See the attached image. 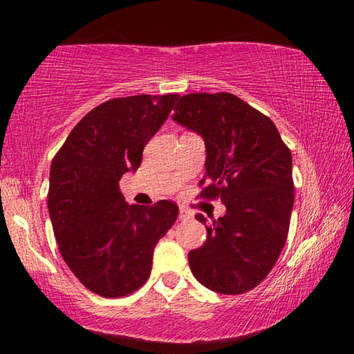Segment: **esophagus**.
I'll use <instances>...</instances> for the list:
<instances>
[{"label":"esophagus","instance_id":"esophagus-1","mask_svg":"<svg viewBox=\"0 0 354 354\" xmlns=\"http://www.w3.org/2000/svg\"><path fill=\"white\" fill-rule=\"evenodd\" d=\"M192 217H193V214L187 209V207H180V209H178V219H180V221H183V222L190 221Z\"/></svg>","mask_w":354,"mask_h":354}]
</instances>
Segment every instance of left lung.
I'll list each match as a JSON object with an SVG mask.
<instances>
[{
    "mask_svg": "<svg viewBox=\"0 0 354 354\" xmlns=\"http://www.w3.org/2000/svg\"><path fill=\"white\" fill-rule=\"evenodd\" d=\"M172 119L201 135L207 183L225 214L206 225L203 246L188 253L195 279L222 295L250 292L266 279L287 241L293 209L292 153L268 115L232 93H190Z\"/></svg>",
    "mask_w": 354,
    "mask_h": 354,
    "instance_id": "left-lung-1",
    "label": "left lung"
}]
</instances>
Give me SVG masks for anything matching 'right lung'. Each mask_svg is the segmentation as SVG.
<instances>
[{"label": "right lung", "mask_w": 354, "mask_h": 354, "mask_svg": "<svg viewBox=\"0 0 354 354\" xmlns=\"http://www.w3.org/2000/svg\"><path fill=\"white\" fill-rule=\"evenodd\" d=\"M177 98L106 101L72 129L53 158L48 211L57 246L75 277L101 297H125L147 282L154 246L177 219L172 201L129 205L119 190L120 177L140 167L143 148Z\"/></svg>", "instance_id": "right-lung-1"}]
</instances>
